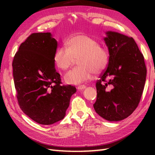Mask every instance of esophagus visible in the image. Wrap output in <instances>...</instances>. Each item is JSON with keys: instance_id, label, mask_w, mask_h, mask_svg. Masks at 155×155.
<instances>
[{"instance_id": "esophagus-1", "label": "esophagus", "mask_w": 155, "mask_h": 155, "mask_svg": "<svg viewBox=\"0 0 155 155\" xmlns=\"http://www.w3.org/2000/svg\"><path fill=\"white\" fill-rule=\"evenodd\" d=\"M85 88H86V86H84V85H79V86L77 87L78 90H83Z\"/></svg>"}]
</instances>
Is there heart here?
I'll list each match as a JSON object with an SVG mask.
<instances>
[{"mask_svg":"<svg viewBox=\"0 0 155 155\" xmlns=\"http://www.w3.org/2000/svg\"><path fill=\"white\" fill-rule=\"evenodd\" d=\"M67 47H60L54 53V62L59 69L65 71L77 58L78 67L64 75L67 84H79L90 81L93 74L98 75L105 71L110 59V52L106 47L87 35H76L68 39Z\"/></svg>","mask_w":155,"mask_h":155,"instance_id":"obj_1","label":"heart"}]
</instances>
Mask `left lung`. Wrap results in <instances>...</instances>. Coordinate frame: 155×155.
I'll return each instance as SVG.
<instances>
[{
	"label": "left lung",
	"instance_id": "8db88e82",
	"mask_svg": "<svg viewBox=\"0 0 155 155\" xmlns=\"http://www.w3.org/2000/svg\"><path fill=\"white\" fill-rule=\"evenodd\" d=\"M106 34L104 41L110 59L97 81V96L93 107L104 119L118 121L130 115L139 105L145 84L147 68L143 54L132 37L111 31Z\"/></svg>",
	"mask_w": 155,
	"mask_h": 155
}]
</instances>
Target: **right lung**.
I'll return each mask as SVG.
<instances>
[{
  "mask_svg": "<svg viewBox=\"0 0 155 155\" xmlns=\"http://www.w3.org/2000/svg\"><path fill=\"white\" fill-rule=\"evenodd\" d=\"M57 42L50 32H37L20 45L13 58V78L20 108L31 119L49 125L63 119L75 87L61 85L54 53Z\"/></svg>",
  "mask_w": 155,
  "mask_h": 155,
  "instance_id": "obj_1",
  "label": "right lung"
}]
</instances>
